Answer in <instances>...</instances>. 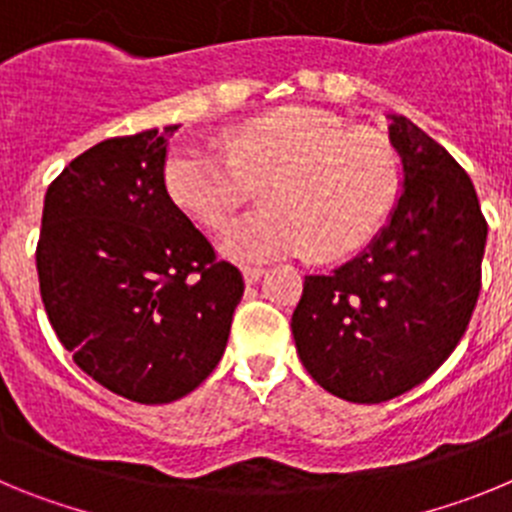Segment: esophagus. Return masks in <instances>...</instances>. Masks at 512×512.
<instances>
[{"label": "esophagus", "mask_w": 512, "mask_h": 512, "mask_svg": "<svg viewBox=\"0 0 512 512\" xmlns=\"http://www.w3.org/2000/svg\"><path fill=\"white\" fill-rule=\"evenodd\" d=\"M264 277V266H243V279L246 284H256Z\"/></svg>", "instance_id": "obj_1"}]
</instances>
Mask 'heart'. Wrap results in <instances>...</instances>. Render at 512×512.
I'll return each instance as SVG.
<instances>
[{"label":"heart","instance_id":"heart-1","mask_svg":"<svg viewBox=\"0 0 512 512\" xmlns=\"http://www.w3.org/2000/svg\"><path fill=\"white\" fill-rule=\"evenodd\" d=\"M253 184L266 207L225 230L230 259L310 253L333 261L377 235L395 207L400 169L382 135L312 107L246 122L223 143L176 146L164 164L171 202L212 230L251 197Z\"/></svg>","mask_w":512,"mask_h":512}]
</instances>
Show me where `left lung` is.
I'll return each instance as SVG.
<instances>
[{"label":"left lung","mask_w":512,"mask_h":512,"mask_svg":"<svg viewBox=\"0 0 512 512\" xmlns=\"http://www.w3.org/2000/svg\"><path fill=\"white\" fill-rule=\"evenodd\" d=\"M402 194L369 248L333 274H310L292 315L310 377L359 405L425 382L461 341L479 287L487 220L467 171L431 135L390 115Z\"/></svg>","instance_id":"8db88e82"}]
</instances>
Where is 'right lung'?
Segmentation results:
<instances>
[{
	"label": "right lung",
	"mask_w": 512,
	"mask_h": 512,
	"mask_svg": "<svg viewBox=\"0 0 512 512\" xmlns=\"http://www.w3.org/2000/svg\"><path fill=\"white\" fill-rule=\"evenodd\" d=\"M176 125L97 143L45 192L40 297L76 366L110 392L161 405L200 387L225 351L243 277L171 202Z\"/></svg>",
	"instance_id": "add662e5"
}]
</instances>
